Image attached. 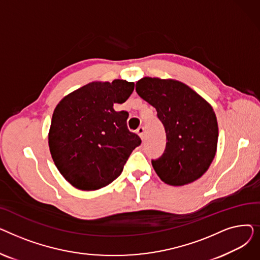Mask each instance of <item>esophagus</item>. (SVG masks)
<instances>
[{
	"label": "esophagus",
	"instance_id": "obj_1",
	"mask_svg": "<svg viewBox=\"0 0 260 260\" xmlns=\"http://www.w3.org/2000/svg\"><path fill=\"white\" fill-rule=\"evenodd\" d=\"M137 134L139 135V137H140L141 139H143V136H144V128H143V127H139V128L137 129Z\"/></svg>",
	"mask_w": 260,
	"mask_h": 260
}]
</instances>
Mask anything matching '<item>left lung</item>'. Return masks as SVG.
<instances>
[{
  "label": "left lung",
  "mask_w": 260,
  "mask_h": 260,
  "mask_svg": "<svg viewBox=\"0 0 260 260\" xmlns=\"http://www.w3.org/2000/svg\"><path fill=\"white\" fill-rule=\"evenodd\" d=\"M136 91L154 106L165 126L167 146L153 159L159 178L170 185H184L208 171L215 157L218 124L213 107L182 82L145 77Z\"/></svg>",
  "instance_id": "left-lung-1"
}]
</instances>
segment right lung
<instances>
[{
    "instance_id": "1",
    "label": "right lung",
    "mask_w": 260,
    "mask_h": 260,
    "mask_svg": "<svg viewBox=\"0 0 260 260\" xmlns=\"http://www.w3.org/2000/svg\"><path fill=\"white\" fill-rule=\"evenodd\" d=\"M135 84L126 80L91 82L64 97L54 108L48 144L59 172L82 190L99 189L121 175L139 136L127 128L128 113L116 112Z\"/></svg>"
}]
</instances>
